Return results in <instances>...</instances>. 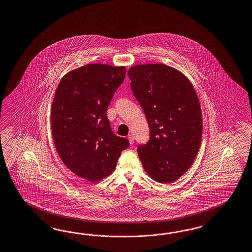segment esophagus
<instances>
[{
  "label": "esophagus",
  "instance_id": "1",
  "mask_svg": "<svg viewBox=\"0 0 252 252\" xmlns=\"http://www.w3.org/2000/svg\"><path fill=\"white\" fill-rule=\"evenodd\" d=\"M128 140H129V144H130V145H132V144L134 143V138H133V136L131 135V134H129V135L128 136Z\"/></svg>",
  "mask_w": 252,
  "mask_h": 252
}]
</instances>
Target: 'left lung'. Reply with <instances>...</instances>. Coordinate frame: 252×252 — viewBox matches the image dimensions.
<instances>
[{"instance_id":"left-lung-1","label":"left lung","mask_w":252,"mask_h":252,"mask_svg":"<svg viewBox=\"0 0 252 252\" xmlns=\"http://www.w3.org/2000/svg\"><path fill=\"white\" fill-rule=\"evenodd\" d=\"M128 76L148 122L150 139L137 152L149 176L161 184L177 180L200 148L202 112L190 80L164 64L136 65Z\"/></svg>"}]
</instances>
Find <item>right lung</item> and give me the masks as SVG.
I'll use <instances>...</instances> for the list:
<instances>
[{
	"mask_svg": "<svg viewBox=\"0 0 252 252\" xmlns=\"http://www.w3.org/2000/svg\"><path fill=\"white\" fill-rule=\"evenodd\" d=\"M125 66L89 64L66 73L51 108V129L60 159L74 174L98 182L116 167L126 138L110 128L107 110L125 78Z\"/></svg>",
	"mask_w": 252,
	"mask_h": 252,
	"instance_id": "add662e5",
	"label": "right lung"
}]
</instances>
